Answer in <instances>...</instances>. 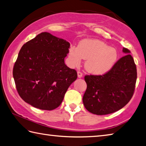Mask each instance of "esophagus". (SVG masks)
Listing matches in <instances>:
<instances>
[{
	"label": "esophagus",
	"mask_w": 146,
	"mask_h": 146,
	"mask_svg": "<svg viewBox=\"0 0 146 146\" xmlns=\"http://www.w3.org/2000/svg\"><path fill=\"white\" fill-rule=\"evenodd\" d=\"M77 76H78L79 78H81V77H82V73L81 71H78V72H77Z\"/></svg>",
	"instance_id": "obj_1"
}]
</instances>
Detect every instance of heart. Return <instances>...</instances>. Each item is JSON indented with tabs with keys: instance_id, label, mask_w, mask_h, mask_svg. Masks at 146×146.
I'll return each instance as SVG.
<instances>
[{
	"instance_id": "obj_1",
	"label": "heart",
	"mask_w": 146,
	"mask_h": 146,
	"mask_svg": "<svg viewBox=\"0 0 146 146\" xmlns=\"http://www.w3.org/2000/svg\"><path fill=\"white\" fill-rule=\"evenodd\" d=\"M69 57L72 66H78L82 58L85 59V67L88 72L102 75L113 67L118 59V52L101 40L84 39L80 41L78 47H70Z\"/></svg>"
}]
</instances>
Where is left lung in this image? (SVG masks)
Here are the masks:
<instances>
[{
	"label": "left lung",
	"mask_w": 146,
	"mask_h": 146,
	"mask_svg": "<svg viewBox=\"0 0 146 146\" xmlns=\"http://www.w3.org/2000/svg\"><path fill=\"white\" fill-rule=\"evenodd\" d=\"M116 62L113 67L103 75H86L87 89L83 104L92 113L103 115L117 111L130 102L134 93L137 80L136 65L130 51Z\"/></svg>",
	"instance_id": "8db88e82"
}]
</instances>
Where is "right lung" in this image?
Returning a JSON list of instances; mask_svg holds the SVG:
<instances>
[{
	"instance_id": "1",
	"label": "right lung",
	"mask_w": 146,
	"mask_h": 146,
	"mask_svg": "<svg viewBox=\"0 0 146 146\" xmlns=\"http://www.w3.org/2000/svg\"><path fill=\"white\" fill-rule=\"evenodd\" d=\"M69 48L68 41L47 32L23 44L13 73L17 93L26 103L43 110L60 105L77 77L76 70L64 63Z\"/></svg>"
}]
</instances>
